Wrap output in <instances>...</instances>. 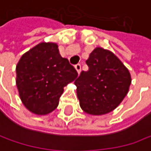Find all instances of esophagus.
<instances>
[{
    "instance_id": "obj_1",
    "label": "esophagus",
    "mask_w": 151,
    "mask_h": 151,
    "mask_svg": "<svg viewBox=\"0 0 151 151\" xmlns=\"http://www.w3.org/2000/svg\"><path fill=\"white\" fill-rule=\"evenodd\" d=\"M75 70H77L78 74H80V73H81V64H76V65H75Z\"/></svg>"
}]
</instances>
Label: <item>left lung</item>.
I'll list each match as a JSON object with an SVG mask.
<instances>
[{
  "label": "left lung",
  "mask_w": 151,
  "mask_h": 151,
  "mask_svg": "<svg viewBox=\"0 0 151 151\" xmlns=\"http://www.w3.org/2000/svg\"><path fill=\"white\" fill-rule=\"evenodd\" d=\"M88 70L81 71L74 84L81 108L99 116L115 110L129 91L131 74L111 51L96 47L86 61Z\"/></svg>",
  "instance_id": "left-lung-1"
}]
</instances>
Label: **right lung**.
I'll list each match as a JSON object with an SVG mask.
<instances>
[{
	"mask_svg": "<svg viewBox=\"0 0 151 151\" xmlns=\"http://www.w3.org/2000/svg\"><path fill=\"white\" fill-rule=\"evenodd\" d=\"M16 72L22 104L40 116L56 109L63 88L78 77L68 59L60 55L55 42H40L25 52L16 66Z\"/></svg>",
	"mask_w": 151,
	"mask_h": 151,
	"instance_id": "add662e5",
	"label": "right lung"
}]
</instances>
